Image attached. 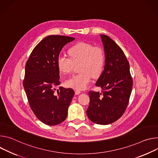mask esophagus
<instances>
[{"label":"esophagus","instance_id":"obj_1","mask_svg":"<svg viewBox=\"0 0 158 158\" xmlns=\"http://www.w3.org/2000/svg\"><path fill=\"white\" fill-rule=\"evenodd\" d=\"M75 94H76V95H78V94H80L81 93V92L80 91V90H75Z\"/></svg>","mask_w":158,"mask_h":158}]
</instances>
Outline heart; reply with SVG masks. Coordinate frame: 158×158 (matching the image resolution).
<instances>
[{
    "mask_svg": "<svg viewBox=\"0 0 158 158\" xmlns=\"http://www.w3.org/2000/svg\"><path fill=\"white\" fill-rule=\"evenodd\" d=\"M69 58L60 55L57 59L59 71L63 75L71 73L73 63L81 62L80 73L73 75L65 81L66 86L77 90H83L90 83L92 77H98L103 68L105 55L103 50L99 46L80 42L68 49Z\"/></svg>",
    "mask_w": 158,
    "mask_h": 158,
    "instance_id": "heart-1",
    "label": "heart"
}]
</instances>
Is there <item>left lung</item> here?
<instances>
[{
    "instance_id": "obj_1",
    "label": "left lung",
    "mask_w": 158,
    "mask_h": 158,
    "mask_svg": "<svg viewBox=\"0 0 158 158\" xmlns=\"http://www.w3.org/2000/svg\"><path fill=\"white\" fill-rule=\"evenodd\" d=\"M105 51L104 69L95 83L101 92L90 91L89 118L97 124L107 125L117 120L126 110L133 80L129 63L122 49L108 36L100 34Z\"/></svg>"
}]
</instances>
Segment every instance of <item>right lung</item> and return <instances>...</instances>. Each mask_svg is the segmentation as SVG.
I'll return each instance as SVG.
<instances>
[{
    "label": "right lung",
    "mask_w": 158,
    "mask_h": 158,
    "mask_svg": "<svg viewBox=\"0 0 158 158\" xmlns=\"http://www.w3.org/2000/svg\"><path fill=\"white\" fill-rule=\"evenodd\" d=\"M74 38L50 35L35 47L26 62L23 86L29 106L37 118L48 126L63 122L75 92L60 86L57 59L63 47Z\"/></svg>",
    "instance_id": "obj_1"
}]
</instances>
